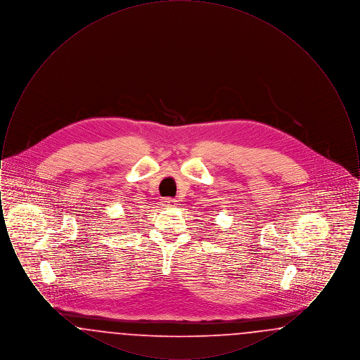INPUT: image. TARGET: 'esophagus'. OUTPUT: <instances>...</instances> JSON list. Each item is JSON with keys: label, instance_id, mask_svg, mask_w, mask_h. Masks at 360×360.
Wrapping results in <instances>:
<instances>
[{"label": "esophagus", "instance_id": "34e87169", "mask_svg": "<svg viewBox=\"0 0 360 360\" xmlns=\"http://www.w3.org/2000/svg\"><path fill=\"white\" fill-rule=\"evenodd\" d=\"M162 204L165 206H167V207H172V206L176 205V200H174V198H165V200L162 201Z\"/></svg>", "mask_w": 360, "mask_h": 360}]
</instances>
